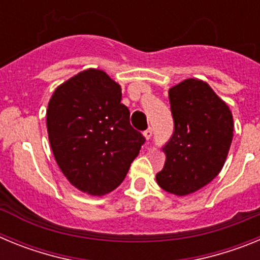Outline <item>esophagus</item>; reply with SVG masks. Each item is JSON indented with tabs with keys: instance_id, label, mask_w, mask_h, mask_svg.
Instances as JSON below:
<instances>
[{
	"instance_id": "34e87169",
	"label": "esophagus",
	"mask_w": 260,
	"mask_h": 260,
	"mask_svg": "<svg viewBox=\"0 0 260 260\" xmlns=\"http://www.w3.org/2000/svg\"><path fill=\"white\" fill-rule=\"evenodd\" d=\"M143 135H144V138H146L147 141H148V139H151V137H152V128H147L146 132L143 133Z\"/></svg>"
}]
</instances>
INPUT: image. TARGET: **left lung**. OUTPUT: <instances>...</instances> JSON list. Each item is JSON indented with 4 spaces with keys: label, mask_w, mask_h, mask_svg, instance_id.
<instances>
[{
    "label": "left lung",
    "mask_w": 260,
    "mask_h": 260,
    "mask_svg": "<svg viewBox=\"0 0 260 260\" xmlns=\"http://www.w3.org/2000/svg\"><path fill=\"white\" fill-rule=\"evenodd\" d=\"M174 132L162 147L164 168L158 186L183 197L210 183L224 167L233 139V116L224 100L201 79L169 88Z\"/></svg>",
    "instance_id": "left-lung-1"
}]
</instances>
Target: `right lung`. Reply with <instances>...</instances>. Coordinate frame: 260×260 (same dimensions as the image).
Instances as JSON below:
<instances>
[{
    "label": "right lung",
    "mask_w": 260,
    "mask_h": 260,
    "mask_svg": "<svg viewBox=\"0 0 260 260\" xmlns=\"http://www.w3.org/2000/svg\"><path fill=\"white\" fill-rule=\"evenodd\" d=\"M121 99V86L105 71L87 69L59 84L48 103L57 164L71 185L93 197L121 185L146 142Z\"/></svg>",
    "instance_id": "1"
}]
</instances>
